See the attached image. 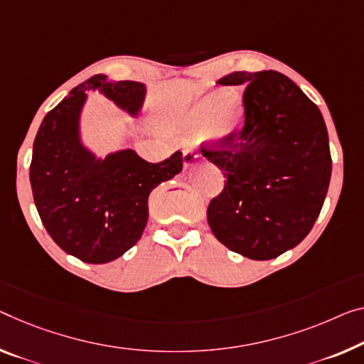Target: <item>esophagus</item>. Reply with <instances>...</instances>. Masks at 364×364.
Masks as SVG:
<instances>
[{
    "instance_id": "34e87169",
    "label": "esophagus",
    "mask_w": 364,
    "mask_h": 364,
    "mask_svg": "<svg viewBox=\"0 0 364 364\" xmlns=\"http://www.w3.org/2000/svg\"><path fill=\"white\" fill-rule=\"evenodd\" d=\"M198 158L200 156L195 153V151H186V153H183V169H190Z\"/></svg>"
}]
</instances>
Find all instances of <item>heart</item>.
Masks as SVG:
<instances>
[{
    "mask_svg": "<svg viewBox=\"0 0 364 364\" xmlns=\"http://www.w3.org/2000/svg\"><path fill=\"white\" fill-rule=\"evenodd\" d=\"M245 117V100L237 91L206 92L164 120V128L178 138H197L203 143L225 144L236 135Z\"/></svg>",
    "mask_w": 364,
    "mask_h": 364,
    "instance_id": "1",
    "label": "heart"
}]
</instances>
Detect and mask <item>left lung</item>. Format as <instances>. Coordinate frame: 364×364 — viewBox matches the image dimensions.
<instances>
[{"instance_id":"obj_1","label":"left lung","mask_w":364,"mask_h":364,"mask_svg":"<svg viewBox=\"0 0 364 364\" xmlns=\"http://www.w3.org/2000/svg\"><path fill=\"white\" fill-rule=\"evenodd\" d=\"M244 87V128L205 151L228 178L206 218L215 237L252 260L293 249L314 226L332 174L328 133L317 105L278 71H234L216 81Z\"/></svg>"}]
</instances>
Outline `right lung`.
<instances>
[{
  "label": "right lung",
  "mask_w": 364,
  "mask_h": 364,
  "mask_svg": "<svg viewBox=\"0 0 364 364\" xmlns=\"http://www.w3.org/2000/svg\"><path fill=\"white\" fill-rule=\"evenodd\" d=\"M89 91L100 92L133 119L146 97L143 82L112 81L105 75L73 87L70 96L43 117L33 139L29 177L50 237L86 264H107L141 237L149 193L182 171V153L177 151L158 164L130 148L100 158L81 135Z\"/></svg>",
  "instance_id": "obj_1"
}]
</instances>
